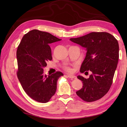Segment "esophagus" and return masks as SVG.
Returning <instances> with one entry per match:
<instances>
[{
	"label": "esophagus",
	"mask_w": 127,
	"mask_h": 127,
	"mask_svg": "<svg viewBox=\"0 0 127 127\" xmlns=\"http://www.w3.org/2000/svg\"><path fill=\"white\" fill-rule=\"evenodd\" d=\"M66 76L69 77V78H70V79H76V76H74V75H66Z\"/></svg>",
	"instance_id": "1"
}]
</instances>
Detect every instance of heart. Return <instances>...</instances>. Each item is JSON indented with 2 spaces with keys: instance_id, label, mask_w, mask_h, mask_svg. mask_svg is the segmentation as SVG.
I'll return each mask as SVG.
<instances>
[{
  "instance_id": "1",
  "label": "heart",
  "mask_w": 127,
  "mask_h": 127,
  "mask_svg": "<svg viewBox=\"0 0 127 127\" xmlns=\"http://www.w3.org/2000/svg\"><path fill=\"white\" fill-rule=\"evenodd\" d=\"M65 69L67 71H71V69H70V68H66Z\"/></svg>"
}]
</instances>
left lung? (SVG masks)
I'll use <instances>...</instances> for the list:
<instances>
[{
    "label": "left lung",
    "mask_w": 127,
    "mask_h": 127,
    "mask_svg": "<svg viewBox=\"0 0 127 127\" xmlns=\"http://www.w3.org/2000/svg\"><path fill=\"white\" fill-rule=\"evenodd\" d=\"M70 40L87 51L80 72H92L88 79L77 76L83 86L76 93L85 101H96L108 92L112 85L119 58L118 42L106 32H92Z\"/></svg>",
    "instance_id": "left-lung-1"
}]
</instances>
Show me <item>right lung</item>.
<instances>
[{"label": "right lung", "mask_w": 127, "mask_h": 127, "mask_svg": "<svg viewBox=\"0 0 127 127\" xmlns=\"http://www.w3.org/2000/svg\"><path fill=\"white\" fill-rule=\"evenodd\" d=\"M47 32L34 29L26 34L17 48L18 79L26 93L31 98L46 103L50 100L57 90L61 71L46 75L44 68L52 59L50 44L61 41Z\"/></svg>", "instance_id": "add662e5"}]
</instances>
